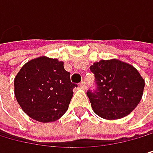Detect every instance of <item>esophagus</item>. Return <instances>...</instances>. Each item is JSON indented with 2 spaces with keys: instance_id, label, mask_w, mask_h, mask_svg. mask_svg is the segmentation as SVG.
Segmentation results:
<instances>
[{
  "instance_id": "esophagus-1",
  "label": "esophagus",
  "mask_w": 153,
  "mask_h": 153,
  "mask_svg": "<svg viewBox=\"0 0 153 153\" xmlns=\"http://www.w3.org/2000/svg\"><path fill=\"white\" fill-rule=\"evenodd\" d=\"M79 86L81 87V88H85V87H86V83H85V81H81V82L79 83Z\"/></svg>"
}]
</instances>
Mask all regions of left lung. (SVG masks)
I'll list each match as a JSON object with an SVG mask.
<instances>
[{"instance_id": "obj_1", "label": "left lung", "mask_w": 153, "mask_h": 153, "mask_svg": "<svg viewBox=\"0 0 153 153\" xmlns=\"http://www.w3.org/2000/svg\"><path fill=\"white\" fill-rule=\"evenodd\" d=\"M96 88L87 91L94 112L107 120L126 117L140 102L145 80L131 65L117 59L91 65Z\"/></svg>"}]
</instances>
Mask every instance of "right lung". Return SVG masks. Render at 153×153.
Listing matches in <instances>:
<instances>
[{
  "label": "right lung",
  "mask_w": 153,
  "mask_h": 153,
  "mask_svg": "<svg viewBox=\"0 0 153 153\" xmlns=\"http://www.w3.org/2000/svg\"><path fill=\"white\" fill-rule=\"evenodd\" d=\"M77 85L71 82L63 62L41 56L25 64L14 79L15 97L30 118L54 122L67 111Z\"/></svg>",
  "instance_id": "right-lung-1"
}]
</instances>
